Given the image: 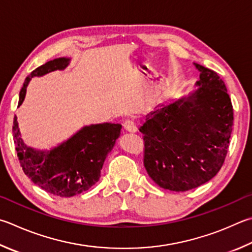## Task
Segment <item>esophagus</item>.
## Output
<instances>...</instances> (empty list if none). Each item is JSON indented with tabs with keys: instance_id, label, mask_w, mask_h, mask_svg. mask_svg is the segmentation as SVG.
Returning a JSON list of instances; mask_svg holds the SVG:
<instances>
[{
	"instance_id": "obj_1",
	"label": "esophagus",
	"mask_w": 252,
	"mask_h": 252,
	"mask_svg": "<svg viewBox=\"0 0 252 252\" xmlns=\"http://www.w3.org/2000/svg\"><path fill=\"white\" fill-rule=\"evenodd\" d=\"M123 126H125V129L129 132L136 131V122L133 119H126V120L123 122Z\"/></svg>"
}]
</instances>
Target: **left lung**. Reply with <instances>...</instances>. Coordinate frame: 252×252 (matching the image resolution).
Returning a JSON list of instances; mask_svg holds the SVG:
<instances>
[{
	"label": "left lung",
	"mask_w": 252,
	"mask_h": 252,
	"mask_svg": "<svg viewBox=\"0 0 252 252\" xmlns=\"http://www.w3.org/2000/svg\"><path fill=\"white\" fill-rule=\"evenodd\" d=\"M194 65L199 88L151 112L139 127L145 170L164 189L185 191L210 181L229 146L234 109L225 82L214 70Z\"/></svg>",
	"instance_id": "8db88e82"
}]
</instances>
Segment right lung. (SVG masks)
Segmentation results:
<instances>
[{
    "instance_id": "1",
    "label": "right lung",
    "mask_w": 252,
    "mask_h": 252,
    "mask_svg": "<svg viewBox=\"0 0 252 252\" xmlns=\"http://www.w3.org/2000/svg\"><path fill=\"white\" fill-rule=\"evenodd\" d=\"M69 61L65 57L56 58L32 71L21 89L18 107L24 101L26 88L33 77L65 69ZM121 127L119 123L91 125L82 127L56 148L38 151L29 148L23 142L17 118L14 117L13 138L25 175L49 194L71 197L88 190L99 181L104 159L120 135Z\"/></svg>"
}]
</instances>
